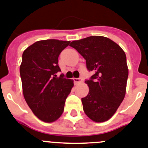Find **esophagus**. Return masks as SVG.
<instances>
[{
	"instance_id": "34e87169",
	"label": "esophagus",
	"mask_w": 148,
	"mask_h": 148,
	"mask_svg": "<svg viewBox=\"0 0 148 148\" xmlns=\"http://www.w3.org/2000/svg\"><path fill=\"white\" fill-rule=\"evenodd\" d=\"M73 80H74V83L77 84V83H79V82H81L82 79H81V78H74V79H73Z\"/></svg>"
}]
</instances>
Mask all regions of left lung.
Segmentation results:
<instances>
[{
	"label": "left lung",
	"mask_w": 148,
	"mask_h": 148,
	"mask_svg": "<svg viewBox=\"0 0 148 148\" xmlns=\"http://www.w3.org/2000/svg\"><path fill=\"white\" fill-rule=\"evenodd\" d=\"M75 49L94 73L86 83L88 94L82 98L84 112L97 122L107 121L123 101L128 77L126 55L122 48L109 38L90 36L72 41Z\"/></svg>",
	"instance_id": "1"
}]
</instances>
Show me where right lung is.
Instances as JSON below:
<instances>
[{
	"label": "right lung",
	"mask_w": 148,
	"mask_h": 148,
	"mask_svg": "<svg viewBox=\"0 0 148 148\" xmlns=\"http://www.w3.org/2000/svg\"><path fill=\"white\" fill-rule=\"evenodd\" d=\"M70 41L45 40L23 51L20 74L25 100L38 119L53 122L64 110L65 102L74 86L61 71L58 57Z\"/></svg>",
	"instance_id": "add662e5"
}]
</instances>
